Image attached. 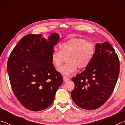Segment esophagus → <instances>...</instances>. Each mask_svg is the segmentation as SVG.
<instances>
[{"label": "esophagus", "mask_w": 125, "mask_h": 125, "mask_svg": "<svg viewBox=\"0 0 125 125\" xmlns=\"http://www.w3.org/2000/svg\"><path fill=\"white\" fill-rule=\"evenodd\" d=\"M63 79L64 82H67V81H68V80H69V78L68 77H66V76H64V77H63Z\"/></svg>", "instance_id": "esophagus-1"}]
</instances>
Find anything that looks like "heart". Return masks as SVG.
Listing matches in <instances>:
<instances>
[{
  "instance_id": "1",
  "label": "heart",
  "mask_w": 125,
  "mask_h": 125,
  "mask_svg": "<svg viewBox=\"0 0 125 125\" xmlns=\"http://www.w3.org/2000/svg\"><path fill=\"white\" fill-rule=\"evenodd\" d=\"M60 50H54L51 54L53 65L60 68L64 57L68 62L58 71L62 74L69 75L74 73L77 68L84 69L89 66L94 58L95 46L91 42L82 38L74 37L64 41L60 45Z\"/></svg>"
}]
</instances>
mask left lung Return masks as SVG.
Returning a JSON list of instances; mask_svg holds the SVG:
<instances>
[{
    "label": "left lung",
    "mask_w": 125,
    "mask_h": 125,
    "mask_svg": "<svg viewBox=\"0 0 125 125\" xmlns=\"http://www.w3.org/2000/svg\"><path fill=\"white\" fill-rule=\"evenodd\" d=\"M120 62L108 42L97 43L89 66L72 78L75 87L71 97L80 108L92 110L101 106L111 96L117 83Z\"/></svg>",
    "instance_id": "left-lung-1"
}]
</instances>
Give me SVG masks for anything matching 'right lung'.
<instances>
[{"label":"right lung","mask_w":125,"mask_h":125,"mask_svg":"<svg viewBox=\"0 0 125 125\" xmlns=\"http://www.w3.org/2000/svg\"><path fill=\"white\" fill-rule=\"evenodd\" d=\"M60 41L57 33L48 39L42 34H28L17 43L8 61L10 85L17 99L29 110L48 108L63 82L51 61L53 47Z\"/></svg>","instance_id":"add662e5"}]
</instances>
